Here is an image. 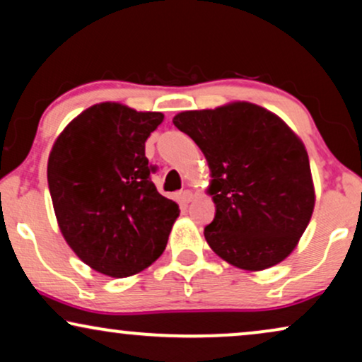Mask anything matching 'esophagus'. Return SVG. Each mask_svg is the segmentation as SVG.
<instances>
[{
	"mask_svg": "<svg viewBox=\"0 0 362 362\" xmlns=\"http://www.w3.org/2000/svg\"><path fill=\"white\" fill-rule=\"evenodd\" d=\"M180 199H181V202H185V204H189V202L194 199V192L189 191V189L182 191L180 194Z\"/></svg>",
	"mask_w": 362,
	"mask_h": 362,
	"instance_id": "34e87169",
	"label": "esophagus"
}]
</instances>
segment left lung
Here are the masks:
<instances>
[{
	"label": "left lung",
	"mask_w": 362,
	"mask_h": 362,
	"mask_svg": "<svg viewBox=\"0 0 362 362\" xmlns=\"http://www.w3.org/2000/svg\"><path fill=\"white\" fill-rule=\"evenodd\" d=\"M173 123L204 153L206 192L216 204L204 229L222 260L247 272L284 262L315 209V185L301 138L274 112L250 102L181 112Z\"/></svg>",
	"instance_id": "left-lung-1"
}]
</instances>
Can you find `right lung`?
Masks as SVG:
<instances>
[{"instance_id": "right-lung-1", "label": "right lung", "mask_w": 362, "mask_h": 362, "mask_svg": "<svg viewBox=\"0 0 362 362\" xmlns=\"http://www.w3.org/2000/svg\"><path fill=\"white\" fill-rule=\"evenodd\" d=\"M163 120L161 112L95 103L64 128L49 153L59 229L98 274H140L166 249L180 206L156 191L145 156V141Z\"/></svg>"}]
</instances>
